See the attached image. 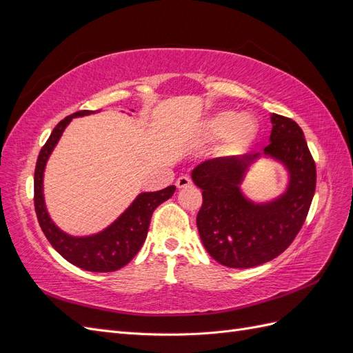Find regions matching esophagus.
Segmentation results:
<instances>
[{"instance_id": "34e87169", "label": "esophagus", "mask_w": 353, "mask_h": 353, "mask_svg": "<svg viewBox=\"0 0 353 353\" xmlns=\"http://www.w3.org/2000/svg\"><path fill=\"white\" fill-rule=\"evenodd\" d=\"M191 185V179L188 176H179L176 179V187L178 188H187Z\"/></svg>"}]
</instances>
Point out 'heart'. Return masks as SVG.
Instances as JSON below:
<instances>
[{
	"mask_svg": "<svg viewBox=\"0 0 353 353\" xmlns=\"http://www.w3.org/2000/svg\"><path fill=\"white\" fill-rule=\"evenodd\" d=\"M200 134L206 140L223 138V152L239 153L248 147L258 134V122L249 113L222 110L203 122Z\"/></svg>",
	"mask_w": 353,
	"mask_h": 353,
	"instance_id": "obj_1",
	"label": "heart"
}]
</instances>
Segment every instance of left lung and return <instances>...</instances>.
Masks as SVG:
<instances>
[{
	"label": "left lung",
	"mask_w": 353,
	"mask_h": 353,
	"mask_svg": "<svg viewBox=\"0 0 353 353\" xmlns=\"http://www.w3.org/2000/svg\"><path fill=\"white\" fill-rule=\"evenodd\" d=\"M271 122V143L263 153L279 159L290 172L280 199L256 205L241 194L243 175L258 154L206 160L191 174L203 191L200 239L212 258L228 268H252L281 254L301 231L314 199L316 168L302 128L276 113Z\"/></svg>",
	"instance_id": "left-lung-1"
}]
</instances>
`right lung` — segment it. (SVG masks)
Wrapping results in <instances>:
<instances>
[{"mask_svg":"<svg viewBox=\"0 0 353 353\" xmlns=\"http://www.w3.org/2000/svg\"><path fill=\"white\" fill-rule=\"evenodd\" d=\"M90 113L94 112L79 110L66 116L56 125L47 143L41 148L34 176V203L42 232L46 234L47 240L63 258L85 271L112 272L130 263L138 250L141 249L154 209L172 197L175 193V185H169L160 191H153V193H141L134 200L132 205L117 218V221L95 236L72 237L69 234L60 231L50 219L44 205L42 178H44L46 163L68 123L73 117Z\"/></svg>","mask_w":353,"mask_h":353,"instance_id":"add662e5","label":"right lung"}]
</instances>
